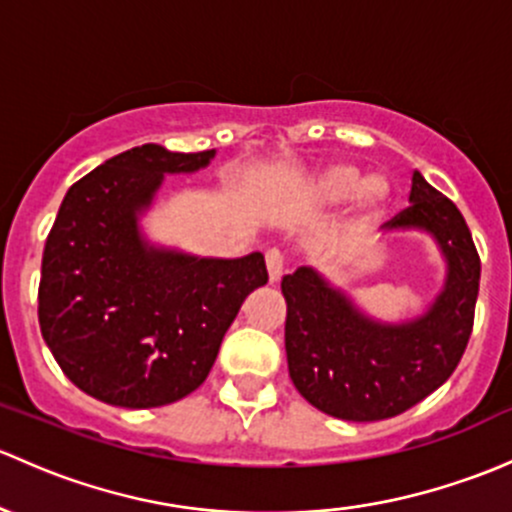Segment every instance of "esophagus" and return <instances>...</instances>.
Instances as JSON below:
<instances>
[{
    "mask_svg": "<svg viewBox=\"0 0 512 512\" xmlns=\"http://www.w3.org/2000/svg\"><path fill=\"white\" fill-rule=\"evenodd\" d=\"M267 277H270V284H277L284 274V257L279 250H267Z\"/></svg>",
    "mask_w": 512,
    "mask_h": 512,
    "instance_id": "obj_1",
    "label": "esophagus"
}]
</instances>
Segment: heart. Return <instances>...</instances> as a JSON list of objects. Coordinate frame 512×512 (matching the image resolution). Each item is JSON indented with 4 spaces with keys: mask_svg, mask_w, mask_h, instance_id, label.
Here are the masks:
<instances>
[{
    "mask_svg": "<svg viewBox=\"0 0 512 512\" xmlns=\"http://www.w3.org/2000/svg\"><path fill=\"white\" fill-rule=\"evenodd\" d=\"M304 201L314 208H331L343 201H351V225L368 228L380 220L392 198V186L383 174H365L351 161H331L311 171L304 181Z\"/></svg>",
    "mask_w": 512,
    "mask_h": 512,
    "instance_id": "heart-1",
    "label": "heart"
}]
</instances>
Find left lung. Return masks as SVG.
<instances>
[{"label": "left lung", "mask_w": 512, "mask_h": 512, "mask_svg": "<svg viewBox=\"0 0 512 512\" xmlns=\"http://www.w3.org/2000/svg\"><path fill=\"white\" fill-rule=\"evenodd\" d=\"M397 235L429 238L444 262L437 297L410 319L368 314L314 267L282 279L289 378L309 405L336 419L378 422L410 410L449 380L469 343L481 262L464 215L419 171L410 208L385 225L380 242Z\"/></svg>", "instance_id": "1"}]
</instances>
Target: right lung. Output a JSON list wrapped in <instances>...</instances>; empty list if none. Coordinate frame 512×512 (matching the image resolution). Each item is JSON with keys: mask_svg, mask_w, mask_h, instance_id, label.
Returning a JSON list of instances; mask_svg holds the SVG:
<instances>
[{"mask_svg": "<svg viewBox=\"0 0 512 512\" xmlns=\"http://www.w3.org/2000/svg\"><path fill=\"white\" fill-rule=\"evenodd\" d=\"M215 159L142 144L68 188L46 240L39 324L75 387L127 410L171 405L203 385L247 294L267 284L262 252L203 257L149 238L166 176Z\"/></svg>", "mask_w": 512, "mask_h": 512, "instance_id": "1", "label": "right lung"}]
</instances>
